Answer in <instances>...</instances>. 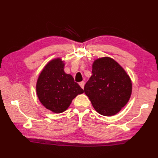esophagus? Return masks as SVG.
Listing matches in <instances>:
<instances>
[{
    "mask_svg": "<svg viewBox=\"0 0 158 158\" xmlns=\"http://www.w3.org/2000/svg\"><path fill=\"white\" fill-rule=\"evenodd\" d=\"M79 85H80V86H81V88L83 89V88H84L85 82H84V81H81V82H80V83H79Z\"/></svg>",
    "mask_w": 158,
    "mask_h": 158,
    "instance_id": "1",
    "label": "esophagus"
}]
</instances>
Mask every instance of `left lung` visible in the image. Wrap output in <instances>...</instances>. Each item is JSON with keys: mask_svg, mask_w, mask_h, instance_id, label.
Returning <instances> with one entry per match:
<instances>
[{"mask_svg": "<svg viewBox=\"0 0 158 158\" xmlns=\"http://www.w3.org/2000/svg\"><path fill=\"white\" fill-rule=\"evenodd\" d=\"M92 73L84 86L85 94L100 115H115L128 102L132 94V81L129 75L109 57L96 60Z\"/></svg>", "mask_w": 158, "mask_h": 158, "instance_id": "obj_1", "label": "left lung"}]
</instances>
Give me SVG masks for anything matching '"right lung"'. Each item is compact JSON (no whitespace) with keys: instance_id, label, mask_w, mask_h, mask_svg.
Returning a JSON list of instances; mask_svg holds the SVG:
<instances>
[{"instance_id":"obj_1","label":"right lung","mask_w":158,"mask_h":158,"mask_svg":"<svg viewBox=\"0 0 158 158\" xmlns=\"http://www.w3.org/2000/svg\"><path fill=\"white\" fill-rule=\"evenodd\" d=\"M64 63L61 58L49 61L36 82V94L46 109L60 113L69 108L72 100L83 89L74 81L71 75L64 70Z\"/></svg>"}]
</instances>
